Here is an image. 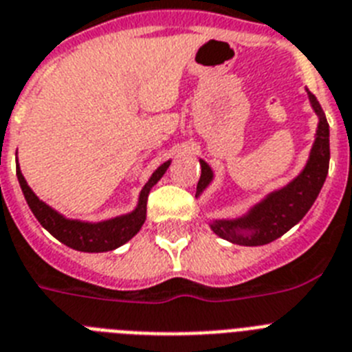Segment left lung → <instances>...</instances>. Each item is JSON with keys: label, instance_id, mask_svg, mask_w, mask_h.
<instances>
[{"label": "left lung", "instance_id": "left-lung-1", "mask_svg": "<svg viewBox=\"0 0 352 352\" xmlns=\"http://www.w3.org/2000/svg\"><path fill=\"white\" fill-rule=\"evenodd\" d=\"M308 93L309 105L317 114L318 123L315 141L302 170L288 184L268 191L259 202L252 204L243 214L234 218H214L209 221L211 231L223 240L243 247H259L281 238L297 226L317 200L329 170V125L315 94ZM202 175L197 184V199L214 181V171L204 159H199Z\"/></svg>", "mask_w": 352, "mask_h": 352}]
</instances>
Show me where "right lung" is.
<instances>
[{
  "label": "right lung",
  "instance_id": "add662e5",
  "mask_svg": "<svg viewBox=\"0 0 352 352\" xmlns=\"http://www.w3.org/2000/svg\"><path fill=\"white\" fill-rule=\"evenodd\" d=\"M171 164V159L162 162L157 170L153 171L143 190L140 191V199L135 208L131 212L120 214V217L109 218L102 221H85L76 220V218H67L57 209H53L46 202L37 197L32 191V188L26 182L23 171H21L19 161L16 164L17 181H19L21 190L25 195L26 204L32 209L34 217L39 220L41 226L60 243L67 245L69 249L80 250V252H109L114 250L126 241L132 240L146 220V200H148L150 190L161 181V177L166 173L168 166Z\"/></svg>",
  "mask_w": 352,
  "mask_h": 352
}]
</instances>
